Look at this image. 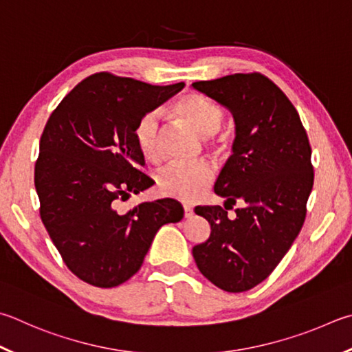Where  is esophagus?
Instances as JSON below:
<instances>
[{
	"label": "esophagus",
	"instance_id": "obj_1",
	"mask_svg": "<svg viewBox=\"0 0 352 352\" xmlns=\"http://www.w3.org/2000/svg\"><path fill=\"white\" fill-rule=\"evenodd\" d=\"M183 210H184V219H189V217H192V214H194L192 208L188 206V204H184V206H183Z\"/></svg>",
	"mask_w": 352,
	"mask_h": 352
}]
</instances>
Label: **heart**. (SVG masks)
Here are the masks:
<instances>
[{
  "mask_svg": "<svg viewBox=\"0 0 352 352\" xmlns=\"http://www.w3.org/2000/svg\"><path fill=\"white\" fill-rule=\"evenodd\" d=\"M177 123L188 126L203 137L220 131L225 121V111L215 101L200 94H188L178 98L169 109ZM137 149L146 162L157 163L162 158V132L155 115L148 113L140 118L133 131ZM214 172L208 163L169 164L155 177L158 192L180 201H192L212 180Z\"/></svg>",
  "mask_w": 352,
  "mask_h": 352,
  "instance_id": "obj_1",
  "label": "heart"
}]
</instances>
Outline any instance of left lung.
Here are the masks:
<instances>
[{"label":"left lung","instance_id":"obj_1","mask_svg":"<svg viewBox=\"0 0 352 352\" xmlns=\"http://www.w3.org/2000/svg\"><path fill=\"white\" fill-rule=\"evenodd\" d=\"M192 86L235 121L232 155L214 188L225 208H195L210 235L192 255L210 283L243 292L270 277L303 226L314 184L309 140L296 107L265 75L234 74ZM239 199L243 208L231 221L227 209Z\"/></svg>","mask_w":352,"mask_h":352}]
</instances>
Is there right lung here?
<instances>
[{"mask_svg":"<svg viewBox=\"0 0 352 352\" xmlns=\"http://www.w3.org/2000/svg\"><path fill=\"white\" fill-rule=\"evenodd\" d=\"M183 86L100 72L78 82L49 117L35 163L40 215L63 261L82 282L124 283L142 267L158 229L183 219L172 198L117 209L152 186L140 170L137 123Z\"/></svg>","mask_w":352,"mask_h":352,"instance_id":"right-lung-1","label":"right lung"}]
</instances>
